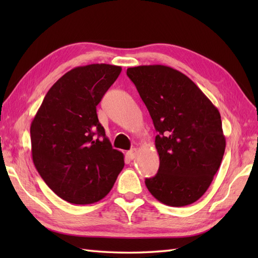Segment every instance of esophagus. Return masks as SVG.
Returning a JSON list of instances; mask_svg holds the SVG:
<instances>
[{
	"label": "esophagus",
	"instance_id": "34e87169",
	"mask_svg": "<svg viewBox=\"0 0 258 258\" xmlns=\"http://www.w3.org/2000/svg\"><path fill=\"white\" fill-rule=\"evenodd\" d=\"M126 155H127L130 160H134V158H136V156H138V150H136V149L131 150L127 153H126Z\"/></svg>",
	"mask_w": 258,
	"mask_h": 258
}]
</instances>
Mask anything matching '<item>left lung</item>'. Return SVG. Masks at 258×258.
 I'll list each match as a JSON object with an SVG mask.
<instances>
[{
  "instance_id": "obj_1",
  "label": "left lung",
  "mask_w": 258,
  "mask_h": 258,
  "mask_svg": "<svg viewBox=\"0 0 258 258\" xmlns=\"http://www.w3.org/2000/svg\"><path fill=\"white\" fill-rule=\"evenodd\" d=\"M158 134L160 167L145 179L150 193L168 206L193 204L210 187L225 152L221 114L193 81L165 65L128 68Z\"/></svg>"
}]
</instances>
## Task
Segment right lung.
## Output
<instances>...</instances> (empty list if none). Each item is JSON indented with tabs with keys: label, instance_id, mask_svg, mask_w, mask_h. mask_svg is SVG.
Segmentation results:
<instances>
[{
	"label": "right lung",
	"instance_id": "add662e5",
	"mask_svg": "<svg viewBox=\"0 0 258 258\" xmlns=\"http://www.w3.org/2000/svg\"><path fill=\"white\" fill-rule=\"evenodd\" d=\"M122 71L90 64L65 73L43 100L31 124L33 163L62 200L85 205L105 197L124 167L98 122L96 106Z\"/></svg>",
	"mask_w": 258,
	"mask_h": 258
}]
</instances>
